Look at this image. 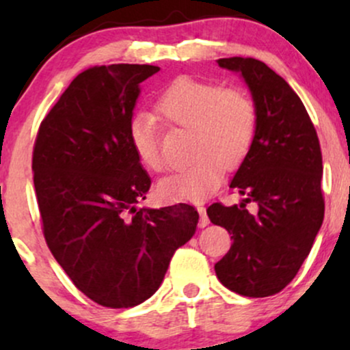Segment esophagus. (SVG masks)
Instances as JSON below:
<instances>
[{
  "label": "esophagus",
  "mask_w": 350,
  "mask_h": 350,
  "mask_svg": "<svg viewBox=\"0 0 350 350\" xmlns=\"http://www.w3.org/2000/svg\"><path fill=\"white\" fill-rule=\"evenodd\" d=\"M198 212L200 215V220H199V227H207L208 226V217H207V212H206V207L199 206L198 207Z\"/></svg>",
  "instance_id": "esophagus-1"
}]
</instances>
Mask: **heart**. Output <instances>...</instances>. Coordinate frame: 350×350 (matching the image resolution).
<instances>
[{
    "label": "heart",
    "mask_w": 350,
    "mask_h": 350,
    "mask_svg": "<svg viewBox=\"0 0 350 350\" xmlns=\"http://www.w3.org/2000/svg\"><path fill=\"white\" fill-rule=\"evenodd\" d=\"M154 110L164 122L191 130L187 166L171 172L158 184L167 202H200L219 187L224 167L240 166L256 133V107L247 92L220 88L211 82L178 79L159 95ZM135 154L151 171L163 170L158 130L151 116L138 115L128 128Z\"/></svg>",
    "instance_id": "heart-1"
}]
</instances>
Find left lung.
<instances>
[{
    "label": "left lung",
    "instance_id": "obj_1",
    "mask_svg": "<svg viewBox=\"0 0 350 350\" xmlns=\"http://www.w3.org/2000/svg\"><path fill=\"white\" fill-rule=\"evenodd\" d=\"M222 69L239 72L256 107V133L230 187L240 206L215 202L212 224L232 235L230 250L215 263L217 278L248 298L276 295L295 278L323 226V156L314 124L295 90L262 60L228 57ZM255 202L256 213L246 204Z\"/></svg>",
    "mask_w": 350,
    "mask_h": 350
}]
</instances>
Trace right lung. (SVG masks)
Instances as JSON below:
<instances>
[{
  "instance_id": "right-lung-1",
  "label": "right lung",
  "mask_w": 350,
  "mask_h": 350,
  "mask_svg": "<svg viewBox=\"0 0 350 350\" xmlns=\"http://www.w3.org/2000/svg\"><path fill=\"white\" fill-rule=\"evenodd\" d=\"M158 70L138 64L83 70L42 120L34 143L47 247L75 286L105 308H133L151 298L199 222L189 204L136 207L151 179L128 128L139 83Z\"/></svg>"
}]
</instances>
